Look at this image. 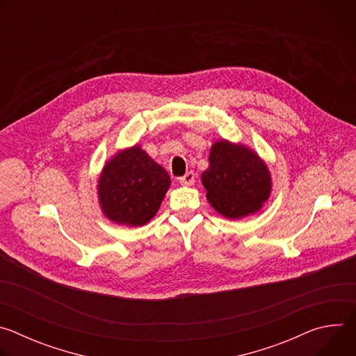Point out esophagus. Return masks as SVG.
Masks as SVG:
<instances>
[{"mask_svg": "<svg viewBox=\"0 0 356 356\" xmlns=\"http://www.w3.org/2000/svg\"><path fill=\"white\" fill-rule=\"evenodd\" d=\"M179 183L181 186H191V184H194V173L193 172H187L184 176L179 177Z\"/></svg>", "mask_w": 356, "mask_h": 356, "instance_id": "34e87169", "label": "esophagus"}]
</instances>
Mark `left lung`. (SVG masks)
Instances as JSON below:
<instances>
[{
    "label": "left lung",
    "mask_w": 356,
    "mask_h": 356,
    "mask_svg": "<svg viewBox=\"0 0 356 356\" xmlns=\"http://www.w3.org/2000/svg\"><path fill=\"white\" fill-rule=\"evenodd\" d=\"M210 204L228 218L258 211L270 193V175L255 152L227 140L214 143L201 175Z\"/></svg>",
    "instance_id": "1"
}]
</instances>
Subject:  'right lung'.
<instances>
[{"label": "right lung", "mask_w": 356, "mask_h": 356, "mask_svg": "<svg viewBox=\"0 0 356 356\" xmlns=\"http://www.w3.org/2000/svg\"><path fill=\"white\" fill-rule=\"evenodd\" d=\"M169 186L168 172L134 146L106 165L98 181L99 204L111 221L143 225L158 213Z\"/></svg>", "instance_id": "right-lung-1"}]
</instances>
